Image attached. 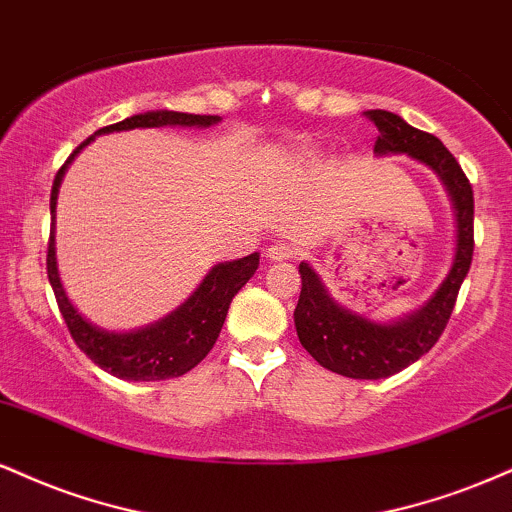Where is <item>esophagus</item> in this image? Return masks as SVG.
<instances>
[{
	"mask_svg": "<svg viewBox=\"0 0 512 512\" xmlns=\"http://www.w3.org/2000/svg\"><path fill=\"white\" fill-rule=\"evenodd\" d=\"M264 255H267V260H272V262H283V260H291L293 248L288 243H283V240H274Z\"/></svg>",
	"mask_w": 512,
	"mask_h": 512,
	"instance_id": "34e87169",
	"label": "esophagus"
}]
</instances>
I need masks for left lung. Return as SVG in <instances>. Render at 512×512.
Segmentation results:
<instances>
[{"label": "left lung", "mask_w": 512, "mask_h": 512, "mask_svg": "<svg viewBox=\"0 0 512 512\" xmlns=\"http://www.w3.org/2000/svg\"><path fill=\"white\" fill-rule=\"evenodd\" d=\"M367 119L379 128L374 155L412 157L429 166L451 195L455 209L451 272L420 310L400 317L398 322L379 324L338 305L315 269L300 262L298 272L303 288L293 319L303 348L322 367L350 379H386L429 353L451 319L458 291L472 264L474 197L465 171L436 135L417 131L398 114L384 109H372L367 112Z\"/></svg>", "instance_id": "1"}]
</instances>
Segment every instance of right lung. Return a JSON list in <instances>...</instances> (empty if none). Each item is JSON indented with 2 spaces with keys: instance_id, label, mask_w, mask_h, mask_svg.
Listing matches in <instances>:
<instances>
[{
  "instance_id": "add662e5",
  "label": "right lung",
  "mask_w": 512,
  "mask_h": 512,
  "mask_svg": "<svg viewBox=\"0 0 512 512\" xmlns=\"http://www.w3.org/2000/svg\"><path fill=\"white\" fill-rule=\"evenodd\" d=\"M219 116H202V114H183V112H145L135 114L131 119H123L114 126H104L95 135L114 133V131H131V128H162V126H183V128H207L219 123ZM90 135L85 143H80L66 164L61 166L54 176L52 195H49V212H52V229H49L47 243V276L52 283L54 298L69 326L73 341L85 355L102 367L104 372L126 381H162L181 377L193 369L197 362H202L217 343L221 326H224L226 312L240 288L250 281L255 269L260 267V252H252L248 257H240L233 262H221L212 267L195 293L183 303L178 310L166 315L159 322L145 326L138 331H107L88 322L61 286L59 269H57V250H54V217H57V195L61 178L73 162V157L95 140Z\"/></svg>"
}]
</instances>
